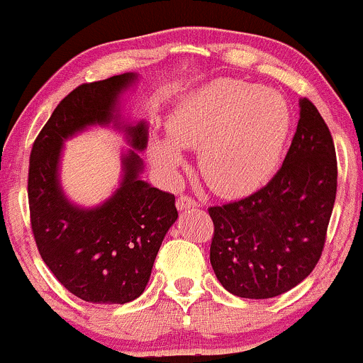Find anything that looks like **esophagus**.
Masks as SVG:
<instances>
[{"label": "esophagus", "mask_w": 363, "mask_h": 363, "mask_svg": "<svg viewBox=\"0 0 363 363\" xmlns=\"http://www.w3.org/2000/svg\"><path fill=\"white\" fill-rule=\"evenodd\" d=\"M177 208L180 209V211H186V209L190 208H197V201L192 199L190 196H180L177 201Z\"/></svg>", "instance_id": "1"}]
</instances>
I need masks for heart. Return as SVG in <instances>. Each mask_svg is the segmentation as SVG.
Returning <instances> with one entry per match:
<instances>
[{"label":"heart","mask_w":363,"mask_h":363,"mask_svg":"<svg viewBox=\"0 0 363 363\" xmlns=\"http://www.w3.org/2000/svg\"><path fill=\"white\" fill-rule=\"evenodd\" d=\"M289 130V106L274 89L216 80L174 106L169 138L152 140V160L173 177L183 164L182 148H199L208 185L222 196H239L274 171Z\"/></svg>","instance_id":"b5f03b06"}]
</instances>
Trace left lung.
<instances>
[{"mask_svg":"<svg viewBox=\"0 0 363 363\" xmlns=\"http://www.w3.org/2000/svg\"><path fill=\"white\" fill-rule=\"evenodd\" d=\"M283 166L245 199L209 208L215 225L209 260L227 292L271 298L308 278L323 252L337 190L330 130L309 99Z\"/></svg>","mask_w":363,"mask_h":363,"instance_id":"1","label":"left lung"}]
</instances>
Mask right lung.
<instances>
[{
	"instance_id": "add662e5",
	"label": "right lung",
	"mask_w": 363,
	"mask_h": 363,
	"mask_svg": "<svg viewBox=\"0 0 363 363\" xmlns=\"http://www.w3.org/2000/svg\"><path fill=\"white\" fill-rule=\"evenodd\" d=\"M136 73L115 74L71 91L40 130L29 157L31 229L43 262L85 302L125 304L143 294L162 239L177 222L174 196L143 182L148 124L121 121V98ZM92 125H113L133 147L123 155V180L96 208L71 203L58 180L64 141Z\"/></svg>"
}]
</instances>
